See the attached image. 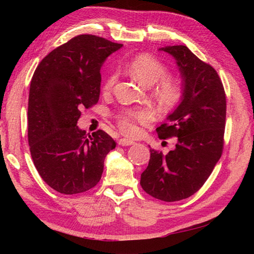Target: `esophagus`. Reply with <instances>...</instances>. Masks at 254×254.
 <instances>
[{"mask_svg":"<svg viewBox=\"0 0 254 254\" xmlns=\"http://www.w3.org/2000/svg\"><path fill=\"white\" fill-rule=\"evenodd\" d=\"M134 143H135L134 141L128 140V139H120L119 140V144L122 145V147H127V145H132V144H134Z\"/></svg>","mask_w":254,"mask_h":254,"instance_id":"34e87169","label":"esophagus"}]
</instances>
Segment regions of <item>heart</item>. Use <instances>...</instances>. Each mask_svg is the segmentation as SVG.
Wrapping results in <instances>:
<instances>
[{"label": "heart", "mask_w": 254, "mask_h": 254, "mask_svg": "<svg viewBox=\"0 0 254 254\" xmlns=\"http://www.w3.org/2000/svg\"><path fill=\"white\" fill-rule=\"evenodd\" d=\"M128 72L144 86H152L160 80L156 89V96L158 102L167 109H173L182 100V84L173 77H163L167 72V67L154 56L149 54L135 56L128 64ZM115 81L117 75L111 74L105 81V91L112 88ZM151 119V113L149 111L135 112L120 120V128L127 135H135L139 131L136 122L149 123Z\"/></svg>", "instance_id": "obj_1"}]
</instances>
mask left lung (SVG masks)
Here are the masks:
<instances>
[{
	"mask_svg": "<svg viewBox=\"0 0 254 254\" xmlns=\"http://www.w3.org/2000/svg\"><path fill=\"white\" fill-rule=\"evenodd\" d=\"M173 56L182 77L183 96L157 127L159 137L177 136L176 148L166 156L150 149L149 165L141 174L143 190L157 199L188 198L203 186L223 150L226 97L220 76L186 46L159 49Z\"/></svg>",
	"mask_w": 254,
	"mask_h": 254,
	"instance_id": "left-lung-1",
	"label": "left lung"
}]
</instances>
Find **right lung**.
I'll use <instances>...</instances> for the list:
<instances>
[{
  "label": "right lung",
  "mask_w": 254,
  "mask_h": 254,
  "mask_svg": "<svg viewBox=\"0 0 254 254\" xmlns=\"http://www.w3.org/2000/svg\"><path fill=\"white\" fill-rule=\"evenodd\" d=\"M104 38L80 34L54 49L32 76L28 104V140L34 166L47 185L72 195L96 186L115 141L98 130L77 127L81 109L96 104L101 68L122 48Z\"/></svg>",
  "instance_id": "1"
}]
</instances>
